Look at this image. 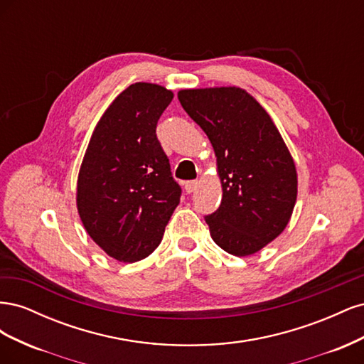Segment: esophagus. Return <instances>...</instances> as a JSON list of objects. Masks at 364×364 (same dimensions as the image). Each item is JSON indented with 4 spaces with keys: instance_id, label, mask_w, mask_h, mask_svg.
I'll return each instance as SVG.
<instances>
[{
    "instance_id": "obj_1",
    "label": "esophagus",
    "mask_w": 364,
    "mask_h": 364,
    "mask_svg": "<svg viewBox=\"0 0 364 364\" xmlns=\"http://www.w3.org/2000/svg\"><path fill=\"white\" fill-rule=\"evenodd\" d=\"M197 186H199V182H197V181H188V182H185V191H186V193H193V191H196Z\"/></svg>"
}]
</instances>
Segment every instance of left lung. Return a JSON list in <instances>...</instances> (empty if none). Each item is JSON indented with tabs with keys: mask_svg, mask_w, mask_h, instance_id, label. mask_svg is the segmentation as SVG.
I'll return each instance as SVG.
<instances>
[{
	"mask_svg": "<svg viewBox=\"0 0 364 364\" xmlns=\"http://www.w3.org/2000/svg\"><path fill=\"white\" fill-rule=\"evenodd\" d=\"M178 98L217 158L223 196L205 217L209 232L230 255H253L291 218L297 173L290 151L266 109L238 86L181 90Z\"/></svg>",
	"mask_w": 364,
	"mask_h": 364,
	"instance_id": "1",
	"label": "left lung"
}]
</instances>
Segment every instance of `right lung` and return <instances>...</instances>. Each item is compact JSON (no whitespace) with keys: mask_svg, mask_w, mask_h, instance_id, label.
Segmentation results:
<instances>
[{"mask_svg":"<svg viewBox=\"0 0 364 364\" xmlns=\"http://www.w3.org/2000/svg\"><path fill=\"white\" fill-rule=\"evenodd\" d=\"M173 92L138 82L121 92L98 119L77 178L75 203L95 245L119 262L155 250L181 202L156 124Z\"/></svg>","mask_w":364,"mask_h":364,"instance_id":"1","label":"right lung"}]
</instances>
